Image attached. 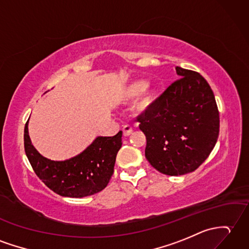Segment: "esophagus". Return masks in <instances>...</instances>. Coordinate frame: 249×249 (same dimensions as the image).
Listing matches in <instances>:
<instances>
[{
    "label": "esophagus",
    "mask_w": 249,
    "mask_h": 249,
    "mask_svg": "<svg viewBox=\"0 0 249 249\" xmlns=\"http://www.w3.org/2000/svg\"><path fill=\"white\" fill-rule=\"evenodd\" d=\"M122 130H123V135L125 137H127V136H129L131 132H132V127L129 124H126V125H124L122 127Z\"/></svg>",
    "instance_id": "esophagus-1"
}]
</instances>
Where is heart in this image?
Wrapping results in <instances>:
<instances>
[{"label":"heart","mask_w":249,"mask_h":249,"mask_svg":"<svg viewBox=\"0 0 249 249\" xmlns=\"http://www.w3.org/2000/svg\"><path fill=\"white\" fill-rule=\"evenodd\" d=\"M145 89V84H144L143 82H136V83H132L128 88H127V91H126V95L128 97H136L138 96L139 94L141 93V92ZM148 102V94H146L145 96L143 97L142 100V105H146Z\"/></svg>","instance_id":"b5f03b06"}]
</instances>
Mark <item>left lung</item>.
Masks as SVG:
<instances>
[{
	"instance_id": "left-lung-1",
	"label": "left lung",
	"mask_w": 249,
	"mask_h": 249,
	"mask_svg": "<svg viewBox=\"0 0 249 249\" xmlns=\"http://www.w3.org/2000/svg\"><path fill=\"white\" fill-rule=\"evenodd\" d=\"M175 69L180 77L137 118L146 137V159L170 176L197 169L219 132V113L209 84L198 72Z\"/></svg>"
}]
</instances>
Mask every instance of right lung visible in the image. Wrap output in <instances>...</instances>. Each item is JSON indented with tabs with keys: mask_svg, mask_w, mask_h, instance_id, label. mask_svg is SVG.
<instances>
[{
	"mask_svg": "<svg viewBox=\"0 0 249 249\" xmlns=\"http://www.w3.org/2000/svg\"><path fill=\"white\" fill-rule=\"evenodd\" d=\"M122 146V131L113 137H98L76 157L52 161L42 157L32 145L27 122L24 149L34 172L46 187L65 197L80 198L101 192L113 174L115 157Z\"/></svg>",
	"mask_w": 249,
	"mask_h": 249,
	"instance_id": "1",
	"label": "right lung"
}]
</instances>
